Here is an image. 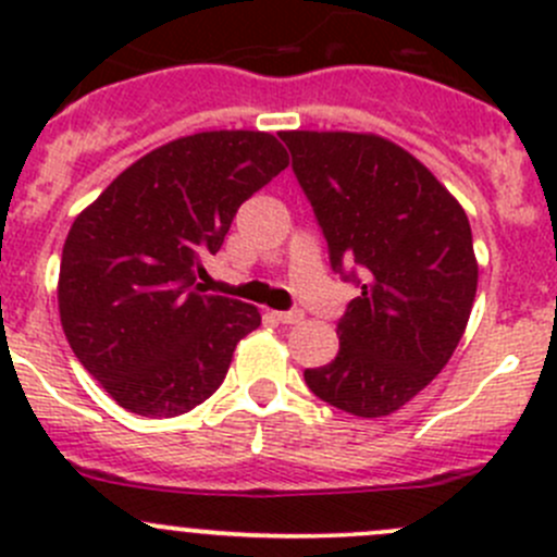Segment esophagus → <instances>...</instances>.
Masks as SVG:
<instances>
[{"label": "esophagus", "instance_id": "34e87169", "mask_svg": "<svg viewBox=\"0 0 557 557\" xmlns=\"http://www.w3.org/2000/svg\"><path fill=\"white\" fill-rule=\"evenodd\" d=\"M274 320H280V323L285 325H294V323H301L305 320V312L301 310H290V312H272Z\"/></svg>", "mask_w": 557, "mask_h": 557}]
</instances>
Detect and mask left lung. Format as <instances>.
Returning a JSON list of instances; mask_svg holds the SVG:
<instances>
[{"label":"left lung","instance_id":"1","mask_svg":"<svg viewBox=\"0 0 557 557\" xmlns=\"http://www.w3.org/2000/svg\"><path fill=\"white\" fill-rule=\"evenodd\" d=\"M280 137L331 267H358L363 277L336 325L339 352L305 380L331 407L385 418L447 367L463 336L480 274L469 218L429 166L380 134Z\"/></svg>","mask_w":557,"mask_h":557}]
</instances>
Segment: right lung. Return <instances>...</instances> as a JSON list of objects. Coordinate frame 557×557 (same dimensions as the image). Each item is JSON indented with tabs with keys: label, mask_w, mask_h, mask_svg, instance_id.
I'll list each match as a JSON object with an SVG mask.
<instances>
[{
	"label": "right lung",
	"mask_w": 557,
	"mask_h": 557,
	"mask_svg": "<svg viewBox=\"0 0 557 557\" xmlns=\"http://www.w3.org/2000/svg\"><path fill=\"white\" fill-rule=\"evenodd\" d=\"M288 166L267 132L177 137L126 166L72 223L59 269L61 329L77 361L143 418H177L221 387L258 307L205 294L239 205Z\"/></svg>",
	"instance_id": "add662e5"
}]
</instances>
